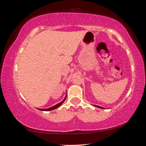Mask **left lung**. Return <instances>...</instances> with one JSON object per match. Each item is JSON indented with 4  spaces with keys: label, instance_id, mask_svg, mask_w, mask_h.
<instances>
[{
    "label": "left lung",
    "instance_id": "1",
    "mask_svg": "<svg viewBox=\"0 0 146 146\" xmlns=\"http://www.w3.org/2000/svg\"><path fill=\"white\" fill-rule=\"evenodd\" d=\"M96 107H97V108H102V107H100V106H95Z\"/></svg>",
    "mask_w": 146,
    "mask_h": 146
}]
</instances>
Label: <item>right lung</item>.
<instances>
[{
	"mask_svg": "<svg viewBox=\"0 0 146 146\" xmlns=\"http://www.w3.org/2000/svg\"><path fill=\"white\" fill-rule=\"evenodd\" d=\"M66 97H65V98H64V99L61 102L57 104H56L55 106H53V107L49 108H48V109H38V110H41V111H51V110H55V109L58 108L59 106H60V105H62V103L64 102V100H66Z\"/></svg>",
	"mask_w": 146,
	"mask_h": 146,
	"instance_id": "obj_1",
	"label": "right lung"
}]
</instances>
